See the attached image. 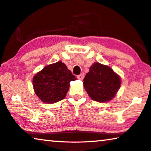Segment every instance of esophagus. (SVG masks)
Returning a JSON list of instances; mask_svg holds the SVG:
<instances>
[{"label": "esophagus", "instance_id": "esophagus-1", "mask_svg": "<svg viewBox=\"0 0 151 151\" xmlns=\"http://www.w3.org/2000/svg\"><path fill=\"white\" fill-rule=\"evenodd\" d=\"M77 78H78V79H80V80L83 79V78H84V73H81V75H78L77 76Z\"/></svg>", "mask_w": 151, "mask_h": 151}]
</instances>
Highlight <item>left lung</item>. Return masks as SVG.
<instances>
[{
    "label": "left lung",
    "mask_w": 151,
    "mask_h": 151,
    "mask_svg": "<svg viewBox=\"0 0 151 151\" xmlns=\"http://www.w3.org/2000/svg\"><path fill=\"white\" fill-rule=\"evenodd\" d=\"M121 85V78L108 65L95 62L83 79L86 91L93 101L105 103L115 97Z\"/></svg>",
    "instance_id": "1"
}]
</instances>
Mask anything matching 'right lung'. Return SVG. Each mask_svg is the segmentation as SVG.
<instances>
[{
	"mask_svg": "<svg viewBox=\"0 0 151 151\" xmlns=\"http://www.w3.org/2000/svg\"><path fill=\"white\" fill-rule=\"evenodd\" d=\"M76 78L66 65L57 61L46 65L33 78L35 94L45 103H55L63 100L70 88V82Z\"/></svg>",
	"mask_w": 151,
	"mask_h": 151,
	"instance_id": "1",
	"label": "right lung"
}]
</instances>
